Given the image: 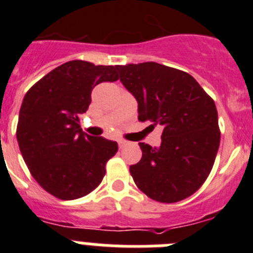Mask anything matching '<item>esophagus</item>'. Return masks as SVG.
<instances>
[{
  "label": "esophagus",
  "instance_id": "34e87169",
  "mask_svg": "<svg viewBox=\"0 0 253 253\" xmlns=\"http://www.w3.org/2000/svg\"><path fill=\"white\" fill-rule=\"evenodd\" d=\"M118 144H119V148H124V147L128 144V142H125V140H119Z\"/></svg>",
  "mask_w": 253,
  "mask_h": 253
}]
</instances>
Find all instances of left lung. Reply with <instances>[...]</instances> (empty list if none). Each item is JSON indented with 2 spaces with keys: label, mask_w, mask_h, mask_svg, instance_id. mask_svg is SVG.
I'll use <instances>...</instances> for the list:
<instances>
[{
  "label": "left lung",
  "mask_w": 253,
  "mask_h": 253,
  "mask_svg": "<svg viewBox=\"0 0 253 253\" xmlns=\"http://www.w3.org/2000/svg\"><path fill=\"white\" fill-rule=\"evenodd\" d=\"M138 102V119L162 125L160 147L139 143L142 158L130 166L139 190L156 202L176 203L204 184L220 142L213 99L193 76L156 62L115 66Z\"/></svg>",
  "instance_id": "8db88e82"
}]
</instances>
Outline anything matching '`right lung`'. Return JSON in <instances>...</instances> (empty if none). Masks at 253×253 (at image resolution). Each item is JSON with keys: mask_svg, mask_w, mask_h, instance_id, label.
<instances>
[{"mask_svg": "<svg viewBox=\"0 0 253 253\" xmlns=\"http://www.w3.org/2000/svg\"><path fill=\"white\" fill-rule=\"evenodd\" d=\"M118 78L113 66L71 60L44 76L22 100L20 151L33 177L55 198H82L104 178L118 143L84 133L80 116L91 104L93 87Z\"/></svg>", "mask_w": 253, "mask_h": 253, "instance_id": "right-lung-1", "label": "right lung"}]
</instances>
